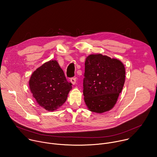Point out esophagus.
Here are the masks:
<instances>
[{
	"label": "esophagus",
	"mask_w": 157,
	"mask_h": 157,
	"mask_svg": "<svg viewBox=\"0 0 157 157\" xmlns=\"http://www.w3.org/2000/svg\"><path fill=\"white\" fill-rule=\"evenodd\" d=\"M70 81H71V82L72 83V84H76V78H71V79H70Z\"/></svg>",
	"instance_id": "1"
}]
</instances>
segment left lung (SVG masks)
I'll return each instance as SVG.
<instances>
[{
    "label": "left lung",
    "mask_w": 157,
    "mask_h": 157,
    "mask_svg": "<svg viewBox=\"0 0 157 157\" xmlns=\"http://www.w3.org/2000/svg\"><path fill=\"white\" fill-rule=\"evenodd\" d=\"M84 76L83 95L88 109L103 113L113 109L125 82L123 63L101 54L90 55L85 61Z\"/></svg>",
    "instance_id": "obj_1"
}]
</instances>
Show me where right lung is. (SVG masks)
<instances>
[{"instance_id":"1","label":"right lung","mask_w":157,"mask_h":157,"mask_svg":"<svg viewBox=\"0 0 157 157\" xmlns=\"http://www.w3.org/2000/svg\"><path fill=\"white\" fill-rule=\"evenodd\" d=\"M71 85L67 81L56 60H50L40 66L29 81L33 98L38 105L48 111L56 110L65 102Z\"/></svg>"}]
</instances>
